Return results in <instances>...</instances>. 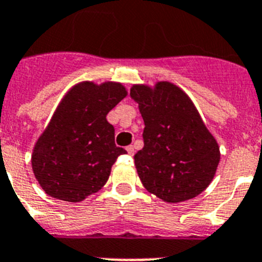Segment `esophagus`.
<instances>
[{
	"instance_id": "esophagus-1",
	"label": "esophagus",
	"mask_w": 262,
	"mask_h": 262,
	"mask_svg": "<svg viewBox=\"0 0 262 262\" xmlns=\"http://www.w3.org/2000/svg\"><path fill=\"white\" fill-rule=\"evenodd\" d=\"M126 151L129 153V156H133V154H134V146H133V145H130V146L126 147Z\"/></svg>"
}]
</instances>
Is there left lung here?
<instances>
[{
    "instance_id": "8db88e82",
    "label": "left lung",
    "mask_w": 262,
    "mask_h": 262,
    "mask_svg": "<svg viewBox=\"0 0 262 262\" xmlns=\"http://www.w3.org/2000/svg\"><path fill=\"white\" fill-rule=\"evenodd\" d=\"M130 96L145 122L144 147L134 156L144 187L167 203L198 196L215 177L220 150L194 103L169 81L136 84Z\"/></svg>"
}]
</instances>
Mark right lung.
Returning a JSON list of instances; mask_svg holds the SVG:
<instances>
[{
  "label": "right lung",
  "mask_w": 262,
  "mask_h": 262,
  "mask_svg": "<svg viewBox=\"0 0 262 262\" xmlns=\"http://www.w3.org/2000/svg\"><path fill=\"white\" fill-rule=\"evenodd\" d=\"M128 95L121 83L83 81L66 93L31 156L36 181L50 196L81 202L106 183L126 153L115 144L106 115Z\"/></svg>",
  "instance_id": "add662e5"
}]
</instances>
